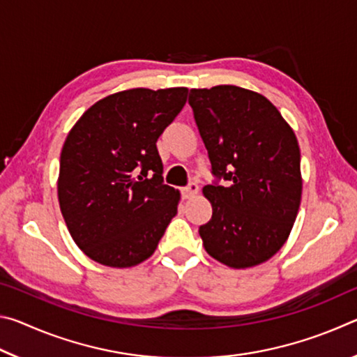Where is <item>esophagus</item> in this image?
I'll use <instances>...</instances> for the list:
<instances>
[{
    "instance_id": "34e87169",
    "label": "esophagus",
    "mask_w": 357,
    "mask_h": 357,
    "mask_svg": "<svg viewBox=\"0 0 357 357\" xmlns=\"http://www.w3.org/2000/svg\"><path fill=\"white\" fill-rule=\"evenodd\" d=\"M198 193V185L195 183H190L187 187L183 189V195L184 198H193Z\"/></svg>"
}]
</instances>
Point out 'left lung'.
<instances>
[{"mask_svg": "<svg viewBox=\"0 0 357 357\" xmlns=\"http://www.w3.org/2000/svg\"><path fill=\"white\" fill-rule=\"evenodd\" d=\"M213 173L228 185H204L213 217L200 227L204 250L233 269L273 258L298 215L302 176L294 132L259 93L219 84L190 89Z\"/></svg>", "mask_w": 357, "mask_h": 357, "instance_id": "8db88e82", "label": "left lung"}]
</instances>
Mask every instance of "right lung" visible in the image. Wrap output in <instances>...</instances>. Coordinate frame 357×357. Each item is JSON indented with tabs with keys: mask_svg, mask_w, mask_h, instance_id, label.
<instances>
[{
	"mask_svg": "<svg viewBox=\"0 0 357 357\" xmlns=\"http://www.w3.org/2000/svg\"><path fill=\"white\" fill-rule=\"evenodd\" d=\"M187 88H132L84 112L66 137L58 202L74 243L93 261L132 268L157 249L178 213L155 142L178 116Z\"/></svg>",
	"mask_w": 357,
	"mask_h": 357,
	"instance_id": "right-lung-1",
	"label": "right lung"
}]
</instances>
